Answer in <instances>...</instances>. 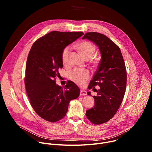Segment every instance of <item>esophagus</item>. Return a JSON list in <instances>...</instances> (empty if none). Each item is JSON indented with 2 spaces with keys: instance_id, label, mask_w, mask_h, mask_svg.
<instances>
[{
  "instance_id": "1",
  "label": "esophagus",
  "mask_w": 152,
  "mask_h": 152,
  "mask_svg": "<svg viewBox=\"0 0 152 152\" xmlns=\"http://www.w3.org/2000/svg\"><path fill=\"white\" fill-rule=\"evenodd\" d=\"M87 94V93H86V91H85V90H80V96H85V95H86Z\"/></svg>"
}]
</instances>
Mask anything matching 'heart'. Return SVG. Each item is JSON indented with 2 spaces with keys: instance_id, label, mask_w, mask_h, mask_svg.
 I'll return each instance as SVG.
<instances>
[{
  "instance_id": "obj_1",
  "label": "heart",
  "mask_w": 152,
  "mask_h": 152,
  "mask_svg": "<svg viewBox=\"0 0 152 152\" xmlns=\"http://www.w3.org/2000/svg\"><path fill=\"white\" fill-rule=\"evenodd\" d=\"M78 50L86 59L91 58L95 53V47L91 42L83 41L77 45ZM70 51V48L67 46L65 48L62 52V61L64 64H67L69 61V56ZM90 77V73L88 70L76 69L70 74V78L74 82L80 85L84 84Z\"/></svg>"
}]
</instances>
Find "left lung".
Returning a JSON list of instances; mask_svg holds the SVG:
<instances>
[{"label": "left lung", "mask_w": 152, "mask_h": 152, "mask_svg": "<svg viewBox=\"0 0 152 152\" xmlns=\"http://www.w3.org/2000/svg\"><path fill=\"white\" fill-rule=\"evenodd\" d=\"M82 39H88L99 48L101 60L88 85V89L99 85L97 94L93 96L94 106L86 111V116L93 124H100L111 119L123 101L126 87L127 75L124 61L118 46L102 34L88 32ZM87 94L90 96L91 92Z\"/></svg>", "instance_id": "left-lung-1"}]
</instances>
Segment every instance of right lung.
Instances as JSON below:
<instances>
[{"label": "right lung", "mask_w": 152, "mask_h": 152, "mask_svg": "<svg viewBox=\"0 0 152 152\" xmlns=\"http://www.w3.org/2000/svg\"><path fill=\"white\" fill-rule=\"evenodd\" d=\"M83 35L52 31L37 39L30 50L25 78L26 93L36 113L48 121L63 118L70 102L79 96L80 89L74 82L69 81L62 88L55 77L63 67V49Z\"/></svg>", "instance_id": "add662e5"}]
</instances>
